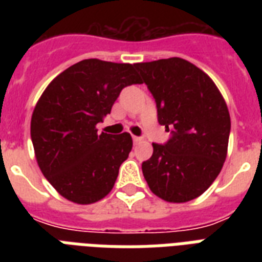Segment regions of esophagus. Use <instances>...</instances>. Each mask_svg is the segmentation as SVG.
Returning <instances> with one entry per match:
<instances>
[{"label": "esophagus", "mask_w": 262, "mask_h": 262, "mask_svg": "<svg viewBox=\"0 0 262 262\" xmlns=\"http://www.w3.org/2000/svg\"><path fill=\"white\" fill-rule=\"evenodd\" d=\"M140 141H141V137H137V136H133V143L137 144V143H140Z\"/></svg>", "instance_id": "obj_1"}]
</instances>
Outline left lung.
I'll list each match as a JSON object with an SVG mask.
<instances>
[{
  "instance_id": "left-lung-1",
  "label": "left lung",
  "mask_w": 262,
  "mask_h": 262,
  "mask_svg": "<svg viewBox=\"0 0 262 262\" xmlns=\"http://www.w3.org/2000/svg\"><path fill=\"white\" fill-rule=\"evenodd\" d=\"M171 137L143 162L148 186L168 203H186L211 186L227 156L230 113L211 77L186 59L136 63Z\"/></svg>"
}]
</instances>
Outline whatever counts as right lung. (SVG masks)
<instances>
[{
	"label": "right lung",
	"instance_id": "obj_1",
	"mask_svg": "<svg viewBox=\"0 0 262 262\" xmlns=\"http://www.w3.org/2000/svg\"><path fill=\"white\" fill-rule=\"evenodd\" d=\"M135 65L80 61L57 76L35 106L31 140L39 168L69 201L92 204L106 197L132 151L129 133L98 135L96 125L123 88L141 84Z\"/></svg>",
	"mask_w": 262,
	"mask_h": 262
}]
</instances>
